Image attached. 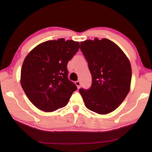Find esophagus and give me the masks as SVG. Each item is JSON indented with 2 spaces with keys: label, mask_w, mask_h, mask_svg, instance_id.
Instances as JSON below:
<instances>
[{
  "label": "esophagus",
  "mask_w": 152,
  "mask_h": 152,
  "mask_svg": "<svg viewBox=\"0 0 152 152\" xmlns=\"http://www.w3.org/2000/svg\"><path fill=\"white\" fill-rule=\"evenodd\" d=\"M75 84L76 85L77 88H78V89H79L80 88V85H81L80 82V81H76V82H75Z\"/></svg>",
  "instance_id": "esophagus-1"
}]
</instances>
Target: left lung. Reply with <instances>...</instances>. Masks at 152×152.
I'll return each instance as SVG.
<instances>
[{
  "mask_svg": "<svg viewBox=\"0 0 152 152\" xmlns=\"http://www.w3.org/2000/svg\"><path fill=\"white\" fill-rule=\"evenodd\" d=\"M88 64L92 86L80 89L87 109L100 115L115 110L130 91L132 66L127 56L116 43L105 38L80 43Z\"/></svg>",
  "mask_w": 152,
  "mask_h": 152,
  "instance_id": "left-lung-1",
  "label": "left lung"
}]
</instances>
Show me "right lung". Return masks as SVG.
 <instances>
[{
  "instance_id": "1",
  "label": "right lung",
  "mask_w": 152,
  "mask_h": 152,
  "mask_svg": "<svg viewBox=\"0 0 152 152\" xmlns=\"http://www.w3.org/2000/svg\"><path fill=\"white\" fill-rule=\"evenodd\" d=\"M79 48V42L61 38L40 43L25 57L20 85L37 109L53 112L68 103L77 87L68 78L67 64Z\"/></svg>"
}]
</instances>
